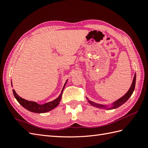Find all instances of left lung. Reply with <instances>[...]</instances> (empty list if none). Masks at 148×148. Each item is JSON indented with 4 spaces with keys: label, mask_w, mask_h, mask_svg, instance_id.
<instances>
[{
    "label": "left lung",
    "mask_w": 148,
    "mask_h": 148,
    "mask_svg": "<svg viewBox=\"0 0 148 148\" xmlns=\"http://www.w3.org/2000/svg\"><path fill=\"white\" fill-rule=\"evenodd\" d=\"M136 74H135L134 79H133L132 83V85L130 88V89L128 90V91L126 93H125V95H124L122 97H121L120 99H119L118 100H116V101L113 102L111 107H108V106H106V105H102V104H99V103H97L93 101H91V100H90L86 97L88 102L92 106L96 107V108H103V109H106L108 110L118 108L119 106H121V105L123 104L124 103L126 102L128 100V99H129L131 97V95H132V93H133L134 89H135V86H136Z\"/></svg>",
    "instance_id": "8db88e82"
}]
</instances>
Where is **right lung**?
<instances>
[{
    "instance_id": "1",
    "label": "right lung",
    "mask_w": 148,
    "mask_h": 148,
    "mask_svg": "<svg viewBox=\"0 0 148 148\" xmlns=\"http://www.w3.org/2000/svg\"><path fill=\"white\" fill-rule=\"evenodd\" d=\"M67 82V80L66 81L64 86L63 87L61 93L60 94V95L57 97V98L55 99L54 100H53L51 102H47L46 103H44V104H39V103H37L36 102L29 101V100H27L25 99L21 98V97H20L16 93L14 89L12 90V92H13L15 99L17 100V101L19 103H20V104H21L22 106H23L24 108L27 109L28 111L32 112H36V113H45V112L50 111L51 110L55 108L59 104L62 96L63 90H64ZM11 86H12V82H11Z\"/></svg>"
}]
</instances>
